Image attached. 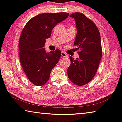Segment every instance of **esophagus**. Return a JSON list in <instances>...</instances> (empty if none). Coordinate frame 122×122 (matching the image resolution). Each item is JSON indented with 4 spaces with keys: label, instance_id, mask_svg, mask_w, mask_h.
Returning <instances> with one entry per match:
<instances>
[{
    "label": "esophagus",
    "instance_id": "esophagus-1",
    "mask_svg": "<svg viewBox=\"0 0 122 122\" xmlns=\"http://www.w3.org/2000/svg\"><path fill=\"white\" fill-rule=\"evenodd\" d=\"M61 56H62L63 57H68V56H67V55L65 53V52H62L61 53Z\"/></svg>",
    "mask_w": 122,
    "mask_h": 122
}]
</instances>
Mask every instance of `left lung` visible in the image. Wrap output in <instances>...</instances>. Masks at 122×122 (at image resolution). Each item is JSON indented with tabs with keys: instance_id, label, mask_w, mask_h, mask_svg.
I'll list each match as a JSON object with an SVG mask.
<instances>
[{
	"instance_id": "1",
	"label": "left lung",
	"mask_w": 122,
	"mask_h": 122,
	"mask_svg": "<svg viewBox=\"0 0 122 122\" xmlns=\"http://www.w3.org/2000/svg\"><path fill=\"white\" fill-rule=\"evenodd\" d=\"M70 16L75 21L77 34L74 45L79 57L74 60L69 56L71 63L67 71L69 80L81 86L89 83L97 71L102 55L101 36L95 24L83 14L76 12Z\"/></svg>"
}]
</instances>
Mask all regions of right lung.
Masks as SVG:
<instances>
[{"instance_id": "obj_1", "label": "right lung", "mask_w": 122, "mask_h": 122, "mask_svg": "<svg viewBox=\"0 0 122 122\" xmlns=\"http://www.w3.org/2000/svg\"><path fill=\"white\" fill-rule=\"evenodd\" d=\"M68 15L65 12L38 14L29 20L22 30L19 43L20 61L24 73L34 85H44L59 61L60 50L46 53L44 47L53 28Z\"/></svg>"}]
</instances>
